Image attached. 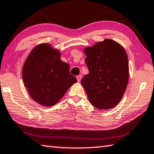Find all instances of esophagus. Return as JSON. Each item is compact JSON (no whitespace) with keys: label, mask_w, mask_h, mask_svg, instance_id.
Listing matches in <instances>:
<instances>
[{"label":"esophagus","mask_w":154,"mask_h":154,"mask_svg":"<svg viewBox=\"0 0 154 154\" xmlns=\"http://www.w3.org/2000/svg\"><path fill=\"white\" fill-rule=\"evenodd\" d=\"M82 78V75H78V76H77V81H78V82H80V81H81Z\"/></svg>","instance_id":"34e87169"}]
</instances>
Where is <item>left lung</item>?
<instances>
[{
  "instance_id": "left-lung-1",
  "label": "left lung",
  "mask_w": 154,
  "mask_h": 154,
  "mask_svg": "<svg viewBox=\"0 0 154 154\" xmlns=\"http://www.w3.org/2000/svg\"><path fill=\"white\" fill-rule=\"evenodd\" d=\"M84 52L89 73L82 79L90 103L99 109L115 107L123 97L129 80V63L120 44L106 39Z\"/></svg>"
}]
</instances>
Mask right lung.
<instances>
[{"label": "right lung", "mask_w": 154, "mask_h": 154, "mask_svg": "<svg viewBox=\"0 0 154 154\" xmlns=\"http://www.w3.org/2000/svg\"><path fill=\"white\" fill-rule=\"evenodd\" d=\"M59 50L48 43L35 46L23 67L24 87L33 101L43 106H53L77 82L70 74L69 65L60 59Z\"/></svg>", "instance_id": "right-lung-1"}]
</instances>
